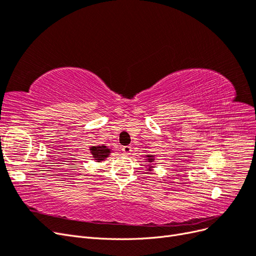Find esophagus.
Masks as SVG:
<instances>
[{"label":"esophagus","mask_w":256,"mask_h":256,"mask_svg":"<svg viewBox=\"0 0 256 256\" xmlns=\"http://www.w3.org/2000/svg\"><path fill=\"white\" fill-rule=\"evenodd\" d=\"M122 152H124V154H129L131 152H132V147H131V145L122 146Z\"/></svg>","instance_id":"1"}]
</instances>
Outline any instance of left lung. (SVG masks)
Masks as SVG:
<instances>
[{
  "label": "left lung",
  "instance_id": "1",
  "mask_svg": "<svg viewBox=\"0 0 256 256\" xmlns=\"http://www.w3.org/2000/svg\"><path fill=\"white\" fill-rule=\"evenodd\" d=\"M148 160H150V161H154V160L152 159V156H148Z\"/></svg>",
  "mask_w": 256,
  "mask_h": 256
}]
</instances>
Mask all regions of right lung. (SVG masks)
I'll list each match as a JSON object with an SVG mask.
<instances>
[{
  "label": "right lung",
  "mask_w": 256,
  "mask_h": 256,
  "mask_svg": "<svg viewBox=\"0 0 256 256\" xmlns=\"http://www.w3.org/2000/svg\"><path fill=\"white\" fill-rule=\"evenodd\" d=\"M90 152L92 157H94L95 160H97L98 162L104 160L110 154V150L106 146H92L90 148Z\"/></svg>",
  "instance_id": "1"
}]
</instances>
